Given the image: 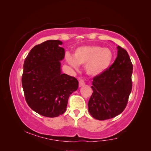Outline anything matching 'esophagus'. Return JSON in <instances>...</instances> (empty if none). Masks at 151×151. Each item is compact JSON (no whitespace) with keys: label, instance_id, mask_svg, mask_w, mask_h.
Returning a JSON list of instances; mask_svg holds the SVG:
<instances>
[{"label":"esophagus","instance_id":"esophagus-1","mask_svg":"<svg viewBox=\"0 0 151 151\" xmlns=\"http://www.w3.org/2000/svg\"><path fill=\"white\" fill-rule=\"evenodd\" d=\"M84 84H85V83H84V80H83V79L79 80V87L83 86Z\"/></svg>","mask_w":151,"mask_h":151}]
</instances>
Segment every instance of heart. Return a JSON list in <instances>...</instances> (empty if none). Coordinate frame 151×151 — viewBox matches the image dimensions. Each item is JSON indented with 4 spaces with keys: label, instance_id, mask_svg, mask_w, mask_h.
I'll use <instances>...</instances> for the list:
<instances>
[{
    "label": "heart",
    "instance_id": "obj_1",
    "mask_svg": "<svg viewBox=\"0 0 151 151\" xmlns=\"http://www.w3.org/2000/svg\"><path fill=\"white\" fill-rule=\"evenodd\" d=\"M114 58V54L108 48L97 45L83 46L77 48L73 53L65 56L66 61L71 67L77 69L78 65H85L86 74L91 77H98L106 72Z\"/></svg>",
    "mask_w": 151,
    "mask_h": 151
}]
</instances>
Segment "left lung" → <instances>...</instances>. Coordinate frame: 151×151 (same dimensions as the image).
<instances>
[{
	"mask_svg": "<svg viewBox=\"0 0 151 151\" xmlns=\"http://www.w3.org/2000/svg\"><path fill=\"white\" fill-rule=\"evenodd\" d=\"M117 57L113 65L92 82L93 93L88 102L91 115L104 120L124 110L132 88L133 65L125 49L117 47Z\"/></svg>",
	"mask_w": 151,
	"mask_h": 151,
	"instance_id": "obj_1",
	"label": "left lung"
}]
</instances>
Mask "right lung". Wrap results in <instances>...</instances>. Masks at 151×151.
<instances>
[{
	"label": "right lung",
	"instance_id": "add662e5",
	"mask_svg": "<svg viewBox=\"0 0 151 151\" xmlns=\"http://www.w3.org/2000/svg\"><path fill=\"white\" fill-rule=\"evenodd\" d=\"M62 43L50 40L36 45L24 62L22 86L26 101L44 116L57 117L64 113L70 95L78 89V81L62 72L60 61L65 56Z\"/></svg>",
	"mask_w": 151,
	"mask_h": 151
}]
</instances>
